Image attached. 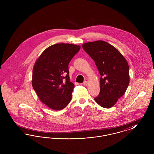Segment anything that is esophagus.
I'll use <instances>...</instances> for the list:
<instances>
[{"instance_id": "1", "label": "esophagus", "mask_w": 154, "mask_h": 154, "mask_svg": "<svg viewBox=\"0 0 154 154\" xmlns=\"http://www.w3.org/2000/svg\"><path fill=\"white\" fill-rule=\"evenodd\" d=\"M88 81H84V82H83V85H84V86H87L88 85Z\"/></svg>"}]
</instances>
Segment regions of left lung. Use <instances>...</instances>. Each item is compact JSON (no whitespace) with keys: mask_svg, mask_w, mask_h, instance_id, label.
I'll return each instance as SVG.
<instances>
[{"mask_svg":"<svg viewBox=\"0 0 154 154\" xmlns=\"http://www.w3.org/2000/svg\"><path fill=\"white\" fill-rule=\"evenodd\" d=\"M82 48L95 62L100 74V93L95 100L109 109L124 95L129 84L127 60L113 45L102 40L82 44Z\"/></svg>","mask_w":154,"mask_h":154,"instance_id":"obj_1","label":"left lung"}]
</instances>
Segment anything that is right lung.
<instances>
[{
  "label": "right lung",
  "mask_w": 154,
  "mask_h": 154,
  "mask_svg": "<svg viewBox=\"0 0 154 154\" xmlns=\"http://www.w3.org/2000/svg\"><path fill=\"white\" fill-rule=\"evenodd\" d=\"M80 48L75 44H54L36 60L32 87L40 100L52 110H62L71 101L74 85L70 81L68 65Z\"/></svg>",
  "instance_id": "1"
}]
</instances>
